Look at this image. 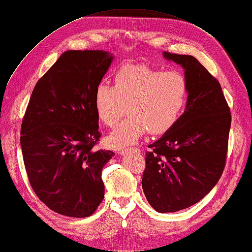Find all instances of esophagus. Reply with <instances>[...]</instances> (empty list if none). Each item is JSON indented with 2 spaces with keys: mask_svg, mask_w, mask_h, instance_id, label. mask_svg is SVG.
Masks as SVG:
<instances>
[{
  "mask_svg": "<svg viewBox=\"0 0 252 252\" xmlns=\"http://www.w3.org/2000/svg\"><path fill=\"white\" fill-rule=\"evenodd\" d=\"M129 153H134V154H140L142 153V151H140L139 149L137 148H133V149H125V150H122L120 152L121 155H125V154H129Z\"/></svg>",
  "mask_w": 252,
  "mask_h": 252,
  "instance_id": "esophagus-1",
  "label": "esophagus"
}]
</instances>
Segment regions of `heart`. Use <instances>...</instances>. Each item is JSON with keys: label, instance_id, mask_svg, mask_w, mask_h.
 I'll use <instances>...</instances> for the list:
<instances>
[{"label": "heart", "instance_id": "1", "mask_svg": "<svg viewBox=\"0 0 252 252\" xmlns=\"http://www.w3.org/2000/svg\"><path fill=\"white\" fill-rule=\"evenodd\" d=\"M188 83L177 70L164 71L148 65H124L113 86L100 83L94 92L98 120L114 127L127 108L128 117L107 137L113 148L136 144L148 131L161 134L172 129L186 105Z\"/></svg>", "mask_w": 252, "mask_h": 252}]
</instances>
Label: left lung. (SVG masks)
Returning a JSON list of instances; mask_svg holds the SVG:
<instances>
[{
  "label": "left lung",
  "mask_w": 252,
  "mask_h": 252,
  "mask_svg": "<svg viewBox=\"0 0 252 252\" xmlns=\"http://www.w3.org/2000/svg\"><path fill=\"white\" fill-rule=\"evenodd\" d=\"M184 69L188 96L176 125L146 153L142 186L159 213H173L204 198L222 175L230 113L218 80L192 56L163 52Z\"/></svg>",
  "instance_id": "left-lung-1"
}]
</instances>
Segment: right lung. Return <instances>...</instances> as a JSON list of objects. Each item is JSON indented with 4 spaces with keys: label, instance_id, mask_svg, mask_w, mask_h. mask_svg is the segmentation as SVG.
Wrapping results in <instances>:
<instances>
[{
    "label": "right lung",
    "instance_id": "1",
    "mask_svg": "<svg viewBox=\"0 0 252 252\" xmlns=\"http://www.w3.org/2000/svg\"><path fill=\"white\" fill-rule=\"evenodd\" d=\"M114 60L105 50H67L36 84L21 129L27 174L50 210L92 215L104 197L103 166L115 155L99 140L94 92Z\"/></svg>",
    "mask_w": 252,
    "mask_h": 252
}]
</instances>
